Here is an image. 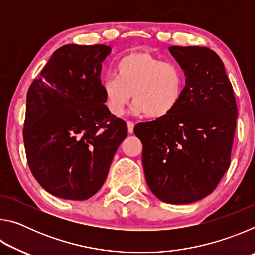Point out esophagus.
Wrapping results in <instances>:
<instances>
[{"label": "esophagus", "mask_w": 255, "mask_h": 255, "mask_svg": "<svg viewBox=\"0 0 255 255\" xmlns=\"http://www.w3.org/2000/svg\"><path fill=\"white\" fill-rule=\"evenodd\" d=\"M133 126H135V124H133L132 122H127V127H128V132L129 133L133 132Z\"/></svg>", "instance_id": "1"}]
</instances>
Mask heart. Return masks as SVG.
I'll return each mask as SVG.
<instances>
[{"mask_svg":"<svg viewBox=\"0 0 255 255\" xmlns=\"http://www.w3.org/2000/svg\"><path fill=\"white\" fill-rule=\"evenodd\" d=\"M185 75L178 64L163 62L148 51L136 50L123 56L116 76L102 81L107 107L122 116L132 94V111L159 119L173 112L182 97Z\"/></svg>","mask_w":255,"mask_h":255,"instance_id":"heart-1","label":"heart"}]
</instances>
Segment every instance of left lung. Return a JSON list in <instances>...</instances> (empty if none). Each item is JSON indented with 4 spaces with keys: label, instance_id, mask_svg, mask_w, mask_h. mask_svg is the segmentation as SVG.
<instances>
[{
    "label": "left lung",
    "instance_id": "1",
    "mask_svg": "<svg viewBox=\"0 0 255 255\" xmlns=\"http://www.w3.org/2000/svg\"><path fill=\"white\" fill-rule=\"evenodd\" d=\"M184 71L178 107L164 118L138 123L146 182L155 196L190 204L214 191L228 170L236 128L233 86L219 56L207 47L171 46Z\"/></svg>",
    "mask_w": 255,
    "mask_h": 255
}]
</instances>
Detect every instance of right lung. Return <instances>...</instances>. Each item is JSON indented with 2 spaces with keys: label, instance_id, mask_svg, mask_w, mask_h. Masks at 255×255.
<instances>
[{
  "label": "right lung",
  "instance_id": "1",
  "mask_svg": "<svg viewBox=\"0 0 255 255\" xmlns=\"http://www.w3.org/2000/svg\"><path fill=\"white\" fill-rule=\"evenodd\" d=\"M105 45H65L51 56L27 93L23 141L28 165L47 192L86 200L100 190L119 145L125 120L105 105Z\"/></svg>",
  "mask_w": 255,
  "mask_h": 255
}]
</instances>
